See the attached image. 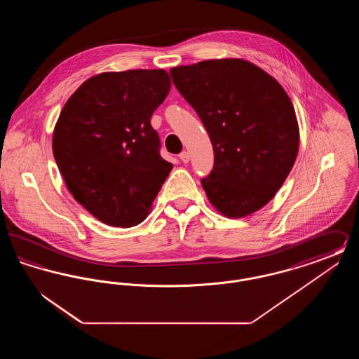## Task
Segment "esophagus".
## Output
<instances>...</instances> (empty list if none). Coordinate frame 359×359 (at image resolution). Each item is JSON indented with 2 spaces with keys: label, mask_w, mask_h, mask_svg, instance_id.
Wrapping results in <instances>:
<instances>
[{
  "label": "esophagus",
  "mask_w": 359,
  "mask_h": 359,
  "mask_svg": "<svg viewBox=\"0 0 359 359\" xmlns=\"http://www.w3.org/2000/svg\"><path fill=\"white\" fill-rule=\"evenodd\" d=\"M179 158H180V160H182V161L186 164V163L189 161V154L184 151V152H182V154H179Z\"/></svg>",
  "instance_id": "34e87169"
}]
</instances>
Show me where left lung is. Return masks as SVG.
Masks as SVG:
<instances>
[{"label":"left lung","mask_w":359,"mask_h":359,"mask_svg":"<svg viewBox=\"0 0 359 359\" xmlns=\"http://www.w3.org/2000/svg\"><path fill=\"white\" fill-rule=\"evenodd\" d=\"M171 76L212 144L214 167L201 180L212 205L242 218L272 201L299 151L297 120L284 88L242 59L180 66Z\"/></svg>","instance_id":"1"}]
</instances>
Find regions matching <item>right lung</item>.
<instances>
[{
  "label": "right lung",
  "instance_id": "1",
  "mask_svg": "<svg viewBox=\"0 0 359 359\" xmlns=\"http://www.w3.org/2000/svg\"><path fill=\"white\" fill-rule=\"evenodd\" d=\"M170 88L164 69L103 72L65 104L53 130V157L75 201L101 222H142L173 168L160 156L151 125Z\"/></svg>",
  "mask_w": 359,
  "mask_h": 359
}]
</instances>
